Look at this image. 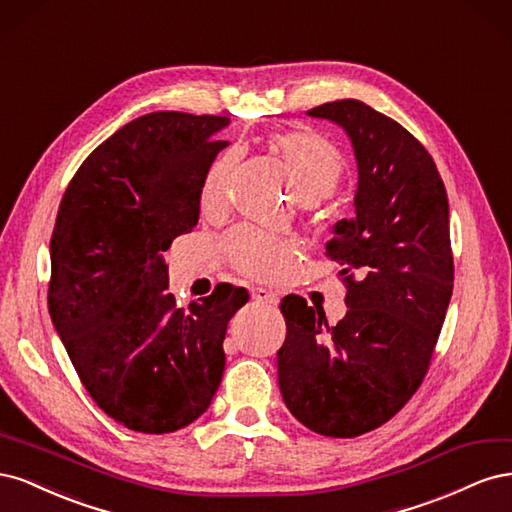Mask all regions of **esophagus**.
I'll use <instances>...</instances> for the list:
<instances>
[{
    "label": "esophagus",
    "instance_id": "obj_1",
    "mask_svg": "<svg viewBox=\"0 0 512 512\" xmlns=\"http://www.w3.org/2000/svg\"><path fill=\"white\" fill-rule=\"evenodd\" d=\"M252 299H254L256 303H269V305H277V303H280V297H277L275 292H269V290H265V288H254V290H252Z\"/></svg>",
    "mask_w": 512,
    "mask_h": 512
}]
</instances>
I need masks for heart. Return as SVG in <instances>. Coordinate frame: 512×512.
Wrapping results in <instances>:
<instances>
[{
  "mask_svg": "<svg viewBox=\"0 0 512 512\" xmlns=\"http://www.w3.org/2000/svg\"><path fill=\"white\" fill-rule=\"evenodd\" d=\"M273 145L290 168L294 185L305 200H318L331 194L344 175L342 151L327 136L314 130L282 132L273 138ZM232 166H235V153H226L213 164L205 183V196L209 200L222 198ZM224 247L232 265L256 280H277L294 258V245L290 241L254 226H241L228 232Z\"/></svg>",
  "mask_w": 512,
  "mask_h": 512,
  "instance_id": "b5f03b06",
  "label": "heart"
}]
</instances>
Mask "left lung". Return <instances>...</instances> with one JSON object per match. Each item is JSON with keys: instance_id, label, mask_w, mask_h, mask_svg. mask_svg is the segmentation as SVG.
<instances>
[{"instance_id": "left-lung-1", "label": "left lung", "mask_w": 512, "mask_h": 512, "mask_svg": "<svg viewBox=\"0 0 512 512\" xmlns=\"http://www.w3.org/2000/svg\"><path fill=\"white\" fill-rule=\"evenodd\" d=\"M342 126L359 162L356 218L327 258L342 267L348 312L327 327L303 297L282 299L277 376L286 408L327 438L378 429L423 384L453 294L448 198L429 151L401 123L359 100L307 111Z\"/></svg>"}]
</instances>
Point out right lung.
Wrapping results in <instances>:
<instances>
[{
  "instance_id": "obj_1",
  "label": "right lung",
  "mask_w": 512,
  "mask_h": 512,
  "mask_svg": "<svg viewBox=\"0 0 512 512\" xmlns=\"http://www.w3.org/2000/svg\"><path fill=\"white\" fill-rule=\"evenodd\" d=\"M222 115L158 111L89 153L51 237L49 312L85 391L119 425L177 431L222 382L228 320L247 301L218 284L179 307L164 252L198 224Z\"/></svg>"
}]
</instances>
